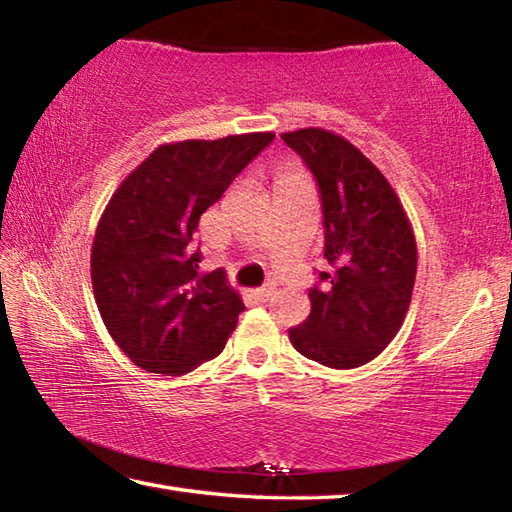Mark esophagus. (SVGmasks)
Here are the masks:
<instances>
[{
	"instance_id": "esophagus-1",
	"label": "esophagus",
	"mask_w": 512,
	"mask_h": 512,
	"mask_svg": "<svg viewBox=\"0 0 512 512\" xmlns=\"http://www.w3.org/2000/svg\"><path fill=\"white\" fill-rule=\"evenodd\" d=\"M271 293H273L271 287H262V289H255L253 296H255L259 302H264V300H268V296H271Z\"/></svg>"
}]
</instances>
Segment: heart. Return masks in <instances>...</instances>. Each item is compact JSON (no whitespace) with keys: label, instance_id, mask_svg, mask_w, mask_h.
I'll return each mask as SVG.
<instances>
[{"label":"heart","instance_id":"b5f03b06","mask_svg":"<svg viewBox=\"0 0 512 512\" xmlns=\"http://www.w3.org/2000/svg\"><path fill=\"white\" fill-rule=\"evenodd\" d=\"M296 176H300L296 169L284 167V169H280V173H277V180H287V178H296Z\"/></svg>","mask_w":512,"mask_h":512}]
</instances>
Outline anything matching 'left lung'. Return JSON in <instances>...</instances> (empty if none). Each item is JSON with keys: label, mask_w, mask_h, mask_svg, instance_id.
<instances>
[{"label": "left lung", "mask_w": 512, "mask_h": 512, "mask_svg": "<svg viewBox=\"0 0 512 512\" xmlns=\"http://www.w3.org/2000/svg\"><path fill=\"white\" fill-rule=\"evenodd\" d=\"M316 176L327 273L309 291L305 323L289 329L302 357L366 366L395 339L411 305L418 246L400 196L357 146L325 128L282 133Z\"/></svg>", "instance_id": "8db88e82"}]
</instances>
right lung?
<instances>
[{
    "label": "right lung",
    "mask_w": 512,
    "mask_h": 512,
    "mask_svg": "<svg viewBox=\"0 0 512 512\" xmlns=\"http://www.w3.org/2000/svg\"><path fill=\"white\" fill-rule=\"evenodd\" d=\"M275 133L160 144L121 180L92 241L103 325L135 366L185 375L219 357L244 311L221 271L198 273L201 214Z\"/></svg>",
    "instance_id": "obj_1"
}]
</instances>
